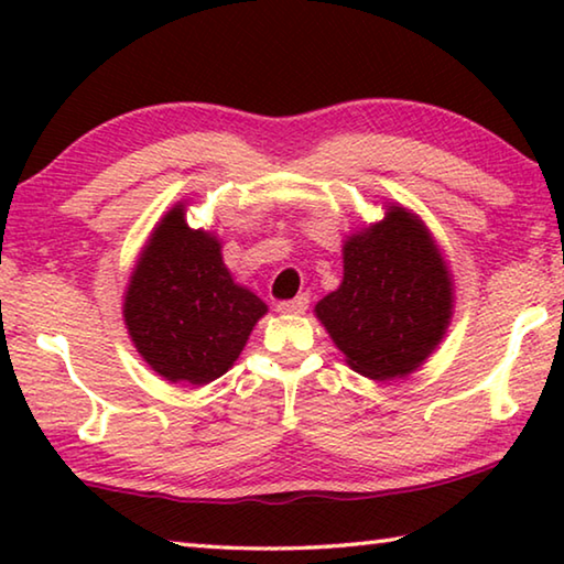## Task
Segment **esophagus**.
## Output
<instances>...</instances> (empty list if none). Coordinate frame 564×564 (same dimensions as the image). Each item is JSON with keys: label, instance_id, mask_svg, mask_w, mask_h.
Returning <instances> with one entry per match:
<instances>
[{"label": "esophagus", "instance_id": "1", "mask_svg": "<svg viewBox=\"0 0 564 564\" xmlns=\"http://www.w3.org/2000/svg\"><path fill=\"white\" fill-rule=\"evenodd\" d=\"M305 308H308V295L305 293L295 295V299H291V301H281L279 305H275V311L283 313V316H301V313H305Z\"/></svg>", "mask_w": 564, "mask_h": 564}]
</instances>
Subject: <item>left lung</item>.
I'll return each instance as SVG.
<instances>
[{
  "label": "left lung",
  "instance_id": "obj_1",
  "mask_svg": "<svg viewBox=\"0 0 564 564\" xmlns=\"http://www.w3.org/2000/svg\"><path fill=\"white\" fill-rule=\"evenodd\" d=\"M455 285L423 218L400 204L343 241V281L316 303V318L356 373L405 378L441 346Z\"/></svg>",
  "mask_w": 564,
  "mask_h": 564
}]
</instances>
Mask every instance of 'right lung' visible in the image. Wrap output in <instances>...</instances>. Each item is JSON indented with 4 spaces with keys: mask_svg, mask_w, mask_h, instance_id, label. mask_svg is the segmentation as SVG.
I'll return each instance as SVG.
<instances>
[{
    "mask_svg": "<svg viewBox=\"0 0 564 564\" xmlns=\"http://www.w3.org/2000/svg\"><path fill=\"white\" fill-rule=\"evenodd\" d=\"M123 326L169 383L206 386L241 356L269 305L236 283L221 238L186 224V202L159 218L123 291Z\"/></svg>",
    "mask_w": 564,
    "mask_h": 564,
    "instance_id": "obj_1",
    "label": "right lung"
}]
</instances>
